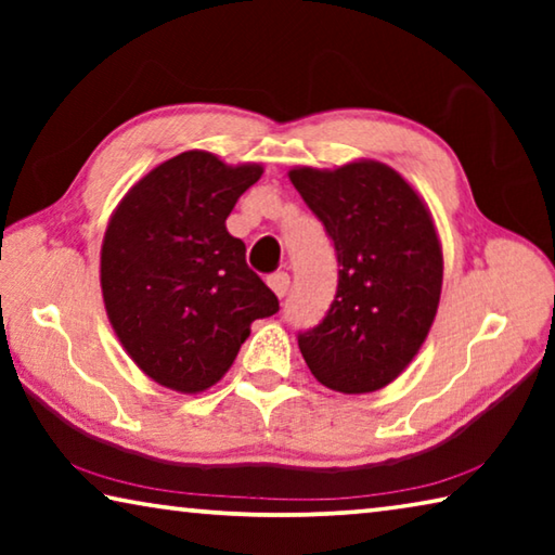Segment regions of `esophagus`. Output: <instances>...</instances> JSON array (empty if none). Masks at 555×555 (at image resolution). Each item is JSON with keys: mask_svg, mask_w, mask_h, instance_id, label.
Returning <instances> with one entry per match:
<instances>
[{"mask_svg": "<svg viewBox=\"0 0 555 555\" xmlns=\"http://www.w3.org/2000/svg\"><path fill=\"white\" fill-rule=\"evenodd\" d=\"M267 284L271 286V291H274V294H276L279 298H284V296L288 294L291 279H288L286 271H276V274H271V276L267 279Z\"/></svg>", "mask_w": 555, "mask_h": 555, "instance_id": "1", "label": "esophagus"}]
</instances>
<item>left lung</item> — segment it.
I'll return each mask as SVG.
<instances>
[{"instance_id": "1", "label": "left lung", "mask_w": 555, "mask_h": 555, "mask_svg": "<svg viewBox=\"0 0 555 555\" xmlns=\"http://www.w3.org/2000/svg\"><path fill=\"white\" fill-rule=\"evenodd\" d=\"M325 224L337 294L321 325L298 335L323 387L370 393L409 367L426 343L443 288V249L428 205L399 171L372 158L288 171Z\"/></svg>"}]
</instances>
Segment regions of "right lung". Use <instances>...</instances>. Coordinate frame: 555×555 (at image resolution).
Segmentation results:
<instances>
[{"mask_svg": "<svg viewBox=\"0 0 555 555\" xmlns=\"http://www.w3.org/2000/svg\"><path fill=\"white\" fill-rule=\"evenodd\" d=\"M259 164L183 152L152 168L112 212L100 251L102 300L121 347L166 389L201 393L232 367L249 325L279 298L247 267L224 220Z\"/></svg>", "mask_w": 555, "mask_h": 555, "instance_id": "obj_1", "label": "right lung"}]
</instances>
